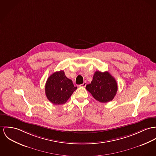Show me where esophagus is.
I'll return each instance as SVG.
<instances>
[{
	"instance_id": "esophagus-1",
	"label": "esophagus",
	"mask_w": 156,
	"mask_h": 156,
	"mask_svg": "<svg viewBox=\"0 0 156 156\" xmlns=\"http://www.w3.org/2000/svg\"><path fill=\"white\" fill-rule=\"evenodd\" d=\"M86 85H87V83H86V81H85V82H84L83 84L80 85V87H85L86 86Z\"/></svg>"
}]
</instances>
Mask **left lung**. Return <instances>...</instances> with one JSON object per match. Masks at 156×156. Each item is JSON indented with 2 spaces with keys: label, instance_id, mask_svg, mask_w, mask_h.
I'll return each instance as SVG.
<instances>
[{
  "label": "left lung",
  "instance_id": "obj_1",
  "mask_svg": "<svg viewBox=\"0 0 156 156\" xmlns=\"http://www.w3.org/2000/svg\"><path fill=\"white\" fill-rule=\"evenodd\" d=\"M86 89L93 97L101 103L112 101L118 91L116 80L108 73L96 71L91 83L86 85Z\"/></svg>",
  "mask_w": 156,
  "mask_h": 156
}]
</instances>
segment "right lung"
Returning <instances> with one entry per match:
<instances>
[{"label": "right lung", "instance_id": "add662e5", "mask_svg": "<svg viewBox=\"0 0 156 156\" xmlns=\"http://www.w3.org/2000/svg\"><path fill=\"white\" fill-rule=\"evenodd\" d=\"M71 80L68 78L63 71L54 72L48 79L45 93L48 100L54 105L65 104L76 90Z\"/></svg>", "mask_w": 156, "mask_h": 156}]
</instances>
